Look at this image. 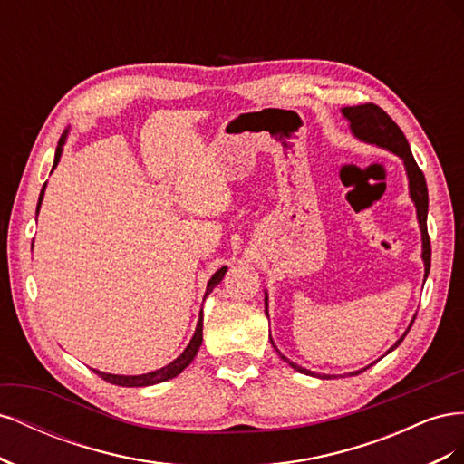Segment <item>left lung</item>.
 <instances>
[{"label":"left lung","instance_id":"obj_1","mask_svg":"<svg viewBox=\"0 0 464 464\" xmlns=\"http://www.w3.org/2000/svg\"><path fill=\"white\" fill-rule=\"evenodd\" d=\"M343 116L348 120L350 123V131L354 133L356 139H360V141L363 143H370V145H377L382 149H387L391 152H395L397 157L402 159L404 162V170H406V178H409V189H411V199L414 201L416 205V215H418V224H420V232H422V259H424V278H428V273H430V263H431V246H430V236H428V186H426V178L422 174V170H420L414 157H412V150H411V145L409 141H406L404 133L401 131L399 125L392 121L387 111L382 110L375 104H360V106H346L341 110ZM265 314L266 317H269V312H266V292H265ZM416 319V315H414ZM414 319L411 321L409 329L404 331V334L401 336V339L392 344L387 353H391V350H395L402 339L406 336V333L411 331ZM273 343V341H271ZM275 346V343H273ZM275 350L278 353V348L275 346ZM278 356L283 358L286 363H290V366L300 372V373H305V375H315V377H323L327 379L331 375H321V373H314L310 370H305L302 366H296V363L290 362L285 354ZM375 363V362H373ZM373 363H370V366H373ZM368 366V368H370ZM363 368V370H368ZM363 370H358V372H353L350 375H358L362 373Z\"/></svg>","mask_w":464,"mask_h":464}]
</instances>
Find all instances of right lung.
I'll use <instances>...</instances> for the list:
<instances>
[{
  "mask_svg": "<svg viewBox=\"0 0 464 464\" xmlns=\"http://www.w3.org/2000/svg\"><path fill=\"white\" fill-rule=\"evenodd\" d=\"M65 139H67V130L63 131L60 143H58V149H55V157H53V166H58L60 162V157H62V150H63V145H65ZM44 189H46V184L44 188H42L40 191V198H38V207H36V215H38V208L42 205V199H44ZM228 266H222V269H218L213 276H210L208 285H207V292H205V298L208 296L210 292H213V288L220 283L224 273H227ZM203 343V310L199 312V321H198V327H195V333H193V339L189 341V344L186 346L184 353H181L174 362L168 363V366L160 368V370H154L150 373H143V375H114V373H104V372H98L94 370V373L101 375L104 382L111 383V385H120V387H149V385H157V383H162V382H168V379H172L176 375H179L181 372H184L189 363L193 362V358L198 356V350Z\"/></svg>",
  "mask_w": 464,
  "mask_h": 464,
  "instance_id": "1",
  "label": "right lung"
}]
</instances>
